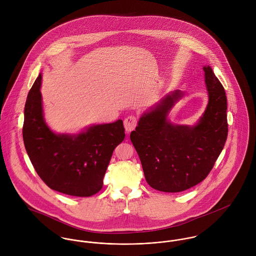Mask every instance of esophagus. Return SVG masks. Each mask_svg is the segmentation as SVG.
<instances>
[{
  "mask_svg": "<svg viewBox=\"0 0 256 256\" xmlns=\"http://www.w3.org/2000/svg\"><path fill=\"white\" fill-rule=\"evenodd\" d=\"M137 126V117L134 115H130L124 120V127L127 132H131Z\"/></svg>",
  "mask_w": 256,
  "mask_h": 256,
  "instance_id": "1",
  "label": "esophagus"
}]
</instances>
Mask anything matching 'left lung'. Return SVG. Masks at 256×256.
I'll list each match as a JSON object with an SVG mask.
<instances>
[{
  "mask_svg": "<svg viewBox=\"0 0 256 256\" xmlns=\"http://www.w3.org/2000/svg\"><path fill=\"white\" fill-rule=\"evenodd\" d=\"M209 104L194 127L174 125L166 113L182 96H166L144 114L130 139L141 160L148 184L162 192H182L203 182L212 170L228 137L226 96L211 67H204Z\"/></svg>",
  "mask_w": 256,
  "mask_h": 256,
  "instance_id": "8db88e82",
  "label": "left lung"
}]
</instances>
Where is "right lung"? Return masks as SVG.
<instances>
[{"label":"right lung","instance_id":"right-lung-1","mask_svg":"<svg viewBox=\"0 0 256 256\" xmlns=\"http://www.w3.org/2000/svg\"><path fill=\"white\" fill-rule=\"evenodd\" d=\"M41 78L24 106L22 137L30 162L51 189L76 197L94 195L102 188L114 148L125 138L123 121L96 125L76 136L54 134L43 120Z\"/></svg>","mask_w":256,"mask_h":256}]
</instances>
